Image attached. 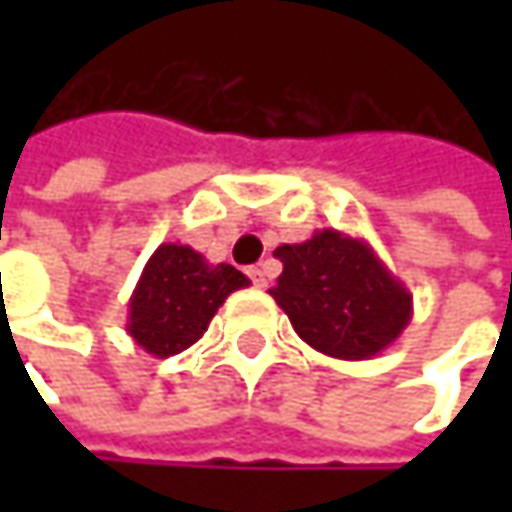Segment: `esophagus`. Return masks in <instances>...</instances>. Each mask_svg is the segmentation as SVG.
I'll list each match as a JSON object with an SVG mask.
<instances>
[{
    "mask_svg": "<svg viewBox=\"0 0 512 512\" xmlns=\"http://www.w3.org/2000/svg\"><path fill=\"white\" fill-rule=\"evenodd\" d=\"M247 276L253 279V285H256V287H265L267 285L265 270H262V267H250V270H247Z\"/></svg>",
    "mask_w": 512,
    "mask_h": 512,
    "instance_id": "1",
    "label": "esophagus"
}]
</instances>
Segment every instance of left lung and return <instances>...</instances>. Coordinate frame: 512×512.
Instances as JSON below:
<instances>
[{"label": "left lung", "instance_id": "8db88e82", "mask_svg": "<svg viewBox=\"0 0 512 512\" xmlns=\"http://www.w3.org/2000/svg\"><path fill=\"white\" fill-rule=\"evenodd\" d=\"M273 256L285 270L270 296L299 339L325 356L373 359L413 319L410 290L359 236L325 227L307 242L276 247Z\"/></svg>", "mask_w": 512, "mask_h": 512}]
</instances>
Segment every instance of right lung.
Instances as JSON below:
<instances>
[{"instance_id":"1","label":"right lung","mask_w":512,"mask_h":512,"mask_svg":"<svg viewBox=\"0 0 512 512\" xmlns=\"http://www.w3.org/2000/svg\"><path fill=\"white\" fill-rule=\"evenodd\" d=\"M247 285L233 265H210L190 245L165 242L133 287L125 330L145 353L168 359L199 342L227 296Z\"/></svg>"}]
</instances>
